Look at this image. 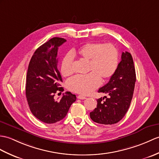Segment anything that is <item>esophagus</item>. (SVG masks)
Returning <instances> with one entry per match:
<instances>
[{"label": "esophagus", "mask_w": 159, "mask_h": 159, "mask_svg": "<svg viewBox=\"0 0 159 159\" xmlns=\"http://www.w3.org/2000/svg\"><path fill=\"white\" fill-rule=\"evenodd\" d=\"M77 98L80 99H87V98L83 96V95H78V96H77Z\"/></svg>", "instance_id": "34e87169"}]
</instances>
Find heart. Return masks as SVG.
Returning a JSON list of instances; mask_svg holds the SVG:
<instances>
[{
	"label": "heart",
	"mask_w": 159,
	"mask_h": 159,
	"mask_svg": "<svg viewBox=\"0 0 159 159\" xmlns=\"http://www.w3.org/2000/svg\"><path fill=\"white\" fill-rule=\"evenodd\" d=\"M79 56L89 61L86 76H76L68 80V88L81 95H89L100 84V79L105 81L114 75L119 65V53L112 44L89 43L81 47L77 51ZM73 57L67 55L63 59L61 73L64 76L73 74Z\"/></svg>",
	"instance_id": "1"
}]
</instances>
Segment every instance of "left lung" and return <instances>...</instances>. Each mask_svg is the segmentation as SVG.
I'll list each match as a JSON object with an SVG mask.
<instances>
[{"instance_id":"1","label":"left lung","mask_w":159,"mask_h":159,"mask_svg":"<svg viewBox=\"0 0 159 159\" xmlns=\"http://www.w3.org/2000/svg\"><path fill=\"white\" fill-rule=\"evenodd\" d=\"M136 80L134 60L130 53H122L121 61L109 82L99 89V93L109 95L98 99L97 108L90 112L95 123L112 125L120 121L129 108Z\"/></svg>"}]
</instances>
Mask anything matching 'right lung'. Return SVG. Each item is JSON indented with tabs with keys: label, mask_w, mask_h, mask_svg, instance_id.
<instances>
[{
	"label": "right lung",
	"mask_w": 159,
	"mask_h": 159,
	"mask_svg": "<svg viewBox=\"0 0 159 159\" xmlns=\"http://www.w3.org/2000/svg\"><path fill=\"white\" fill-rule=\"evenodd\" d=\"M66 40L54 37L35 51L29 63L25 95L32 114L47 124L62 120L70 107L76 101V95L67 91L60 100H55L57 91L62 92V79L57 68L58 47Z\"/></svg>",
	"instance_id": "obj_1"
}]
</instances>
